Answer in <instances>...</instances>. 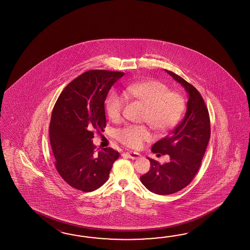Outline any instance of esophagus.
<instances>
[{
  "label": "esophagus",
  "mask_w": 250,
  "mask_h": 250,
  "mask_svg": "<svg viewBox=\"0 0 250 250\" xmlns=\"http://www.w3.org/2000/svg\"><path fill=\"white\" fill-rule=\"evenodd\" d=\"M126 154H127V157L130 159H138L141 156V154H138L137 152H127Z\"/></svg>",
  "instance_id": "obj_1"
}]
</instances>
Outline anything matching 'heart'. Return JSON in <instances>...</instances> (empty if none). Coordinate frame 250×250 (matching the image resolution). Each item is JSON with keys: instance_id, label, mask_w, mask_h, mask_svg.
Segmentation results:
<instances>
[{"instance_id": "heart-1", "label": "heart", "mask_w": 250, "mask_h": 250, "mask_svg": "<svg viewBox=\"0 0 250 250\" xmlns=\"http://www.w3.org/2000/svg\"><path fill=\"white\" fill-rule=\"evenodd\" d=\"M127 98L145 106L144 121L158 132H165L175 126L185 110V100L181 94L169 91L168 86L158 80H146L127 85L124 90ZM125 97L112 91L107 97L105 109L109 118L117 122L122 117ZM118 140L132 148H139L152 139V133L144 125H128L118 130Z\"/></svg>"}]
</instances>
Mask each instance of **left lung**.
I'll return each instance as SVG.
<instances>
[{
	"label": "left lung",
	"instance_id": "1",
	"mask_svg": "<svg viewBox=\"0 0 250 250\" xmlns=\"http://www.w3.org/2000/svg\"><path fill=\"white\" fill-rule=\"evenodd\" d=\"M188 93L185 116L169 136L154 143V154H169L170 161L160 165L150 159L148 172L140 181L148 190L158 195H170L188 186L201 165L210 139L209 113L199 92L180 76L165 69Z\"/></svg>",
	"mask_w": 250,
	"mask_h": 250
}]
</instances>
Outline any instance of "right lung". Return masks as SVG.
Wrapping results in <instances>:
<instances>
[{"mask_svg": "<svg viewBox=\"0 0 250 250\" xmlns=\"http://www.w3.org/2000/svg\"><path fill=\"white\" fill-rule=\"evenodd\" d=\"M124 72L94 69L67 85L53 107L49 136L59 174L69 186L91 192L104 184L119 152L111 147L97 154L93 130L106 126L104 101Z\"/></svg>", "mask_w": 250, "mask_h": 250, "instance_id": "1", "label": "right lung"}]
</instances>
